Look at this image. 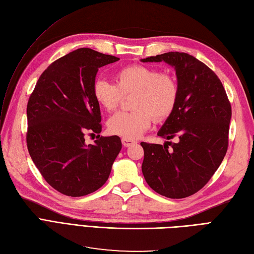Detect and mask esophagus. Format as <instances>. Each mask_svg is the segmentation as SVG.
<instances>
[{
  "instance_id": "34e87169",
  "label": "esophagus",
  "mask_w": 254,
  "mask_h": 254,
  "mask_svg": "<svg viewBox=\"0 0 254 254\" xmlns=\"http://www.w3.org/2000/svg\"><path fill=\"white\" fill-rule=\"evenodd\" d=\"M122 143H123V145L125 146V147H129V146H132V145L135 144L136 142L133 141V140H131V139H126V137H123V139H122Z\"/></svg>"
}]
</instances>
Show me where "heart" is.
I'll use <instances>...</instances> for the list:
<instances>
[{
  "instance_id": "1",
  "label": "heart",
  "mask_w": 254,
  "mask_h": 254,
  "mask_svg": "<svg viewBox=\"0 0 254 254\" xmlns=\"http://www.w3.org/2000/svg\"><path fill=\"white\" fill-rule=\"evenodd\" d=\"M117 84L98 79L93 86L97 104L107 111L121 106L124 96L131 95L130 112H119L108 121V130L126 139H136L147 130L152 120L162 122L175 110L179 86L174 75L160 72L157 67L130 64L115 73Z\"/></svg>"
}]
</instances>
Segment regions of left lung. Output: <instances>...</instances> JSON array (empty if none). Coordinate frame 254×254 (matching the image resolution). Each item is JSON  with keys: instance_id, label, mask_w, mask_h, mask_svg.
<instances>
[{"instance_id": "8db88e82", "label": "left lung", "mask_w": 254, "mask_h": 254, "mask_svg": "<svg viewBox=\"0 0 254 254\" xmlns=\"http://www.w3.org/2000/svg\"><path fill=\"white\" fill-rule=\"evenodd\" d=\"M142 61L171 64L179 86L176 108L158 132L163 139L177 141L141 143L144 178L167 198L194 195L209 182L226 156L231 104L218 76L194 56L168 52Z\"/></svg>"}]
</instances>
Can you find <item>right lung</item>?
Instances as JSON below:
<instances>
[{"mask_svg": "<svg viewBox=\"0 0 254 254\" xmlns=\"http://www.w3.org/2000/svg\"><path fill=\"white\" fill-rule=\"evenodd\" d=\"M120 58L88 48L51 64L27 103V148L35 165L59 193L80 197L108 180L122 148L118 135L101 136L102 115L93 95L99 67ZM99 136L86 145L84 134Z\"/></svg>", "mask_w": 254, "mask_h": 254, "instance_id": "right-lung-1", "label": "right lung"}]
</instances>
